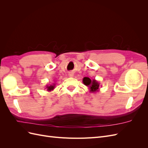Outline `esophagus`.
I'll return each mask as SVG.
<instances>
[{"instance_id": "34e87169", "label": "esophagus", "mask_w": 148, "mask_h": 148, "mask_svg": "<svg viewBox=\"0 0 148 148\" xmlns=\"http://www.w3.org/2000/svg\"><path fill=\"white\" fill-rule=\"evenodd\" d=\"M69 77H73L74 75H73V73H69Z\"/></svg>"}]
</instances>
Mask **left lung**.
I'll return each mask as SVG.
<instances>
[{"instance_id": "left-lung-1", "label": "left lung", "mask_w": 148, "mask_h": 148, "mask_svg": "<svg viewBox=\"0 0 148 148\" xmlns=\"http://www.w3.org/2000/svg\"><path fill=\"white\" fill-rule=\"evenodd\" d=\"M83 84L88 88L90 92H96L99 89V83L96 79L91 80L88 77H84L83 79Z\"/></svg>"}]
</instances>
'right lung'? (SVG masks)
Listing matches in <instances>:
<instances>
[{"instance_id": "1", "label": "right lung", "mask_w": 148, "mask_h": 148, "mask_svg": "<svg viewBox=\"0 0 148 148\" xmlns=\"http://www.w3.org/2000/svg\"><path fill=\"white\" fill-rule=\"evenodd\" d=\"M55 88V84L53 83L52 84H51V85H47L46 86V89H47V91H53V89H54Z\"/></svg>"}]
</instances>
